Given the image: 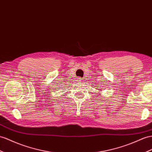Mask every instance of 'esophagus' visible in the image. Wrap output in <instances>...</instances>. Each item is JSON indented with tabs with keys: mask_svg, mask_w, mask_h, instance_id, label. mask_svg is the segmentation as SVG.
I'll list each match as a JSON object with an SVG mask.
<instances>
[{
	"mask_svg": "<svg viewBox=\"0 0 152 152\" xmlns=\"http://www.w3.org/2000/svg\"><path fill=\"white\" fill-rule=\"evenodd\" d=\"M81 80H82V78H81V77H77L76 81H78V82H80V81H81Z\"/></svg>",
	"mask_w": 152,
	"mask_h": 152,
	"instance_id": "obj_1",
	"label": "esophagus"
}]
</instances>
